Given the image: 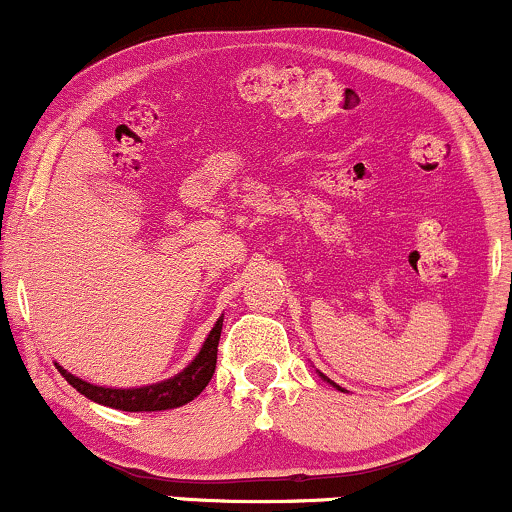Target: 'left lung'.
I'll list each match as a JSON object with an SVG mask.
<instances>
[{
    "mask_svg": "<svg viewBox=\"0 0 512 512\" xmlns=\"http://www.w3.org/2000/svg\"><path fill=\"white\" fill-rule=\"evenodd\" d=\"M320 378H322V380H325V383H330L332 387H337V390H342V392H346V390H344V387H339L337 383H334V380H330V378H327V375H325V373H320Z\"/></svg>",
    "mask_w": 512,
    "mask_h": 512,
    "instance_id": "1",
    "label": "left lung"
}]
</instances>
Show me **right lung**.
Returning <instances> with one entry per match:
<instances>
[{"label": "right lung", "instance_id": "right-lung-1", "mask_svg": "<svg viewBox=\"0 0 512 512\" xmlns=\"http://www.w3.org/2000/svg\"><path fill=\"white\" fill-rule=\"evenodd\" d=\"M221 327H223V315L216 320V325L211 327V332L204 339L199 354L187 363L180 373H175L173 378L161 380V383L144 385V387H105V385H93L86 380L76 378V375L64 370L60 363H55L57 370L62 373V378L74 387L76 392L91 399V402L103 404L110 409H122V411H166L182 407V404L192 402L204 387L209 385L211 375L216 370V346L221 339Z\"/></svg>", "mask_w": 512, "mask_h": 512}]
</instances>
